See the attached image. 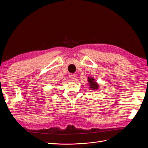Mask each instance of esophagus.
<instances>
[{"label":"esophagus","instance_id":"1","mask_svg":"<svg viewBox=\"0 0 148 148\" xmlns=\"http://www.w3.org/2000/svg\"><path fill=\"white\" fill-rule=\"evenodd\" d=\"M70 78L72 79H76V74L75 73H71L70 75Z\"/></svg>","mask_w":148,"mask_h":148}]
</instances>
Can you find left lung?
Segmentation results:
<instances>
[{"mask_svg": "<svg viewBox=\"0 0 148 148\" xmlns=\"http://www.w3.org/2000/svg\"><path fill=\"white\" fill-rule=\"evenodd\" d=\"M88 82L89 84V86L91 89H92V90L96 91L99 89V84H98L96 82L95 78H94L93 77H88Z\"/></svg>", "mask_w": 148, "mask_h": 148, "instance_id": "1", "label": "left lung"}]
</instances>
